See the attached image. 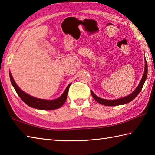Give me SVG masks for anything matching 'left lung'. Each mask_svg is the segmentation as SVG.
<instances>
[{
	"label": "left lung",
	"instance_id": "left-lung-1",
	"mask_svg": "<svg viewBox=\"0 0 155 155\" xmlns=\"http://www.w3.org/2000/svg\"><path fill=\"white\" fill-rule=\"evenodd\" d=\"M147 71H148L147 62L145 59V68H144V72L143 74L142 79H141L140 83L139 84V86H138L136 89L133 91V93H132L126 97L121 98H119V99H117V100H106V99H103V98H99L98 97L96 96V95L93 93V91H91L92 96H93V97L94 98V99L96 101H97L98 103L105 105V106H111V107L118 106V105H121V104L130 103V101H132L134 98L139 94L141 90H142L144 84V82H145L147 79Z\"/></svg>",
	"mask_w": 155,
	"mask_h": 155
}]
</instances>
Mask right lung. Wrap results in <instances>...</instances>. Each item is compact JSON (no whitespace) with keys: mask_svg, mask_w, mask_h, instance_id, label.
I'll list each match as a JSON object with an SVG mask.
<instances>
[{"mask_svg":"<svg viewBox=\"0 0 155 155\" xmlns=\"http://www.w3.org/2000/svg\"><path fill=\"white\" fill-rule=\"evenodd\" d=\"M10 75V79L12 84L13 87L15 89L16 93L19 96V97L21 98L22 101L27 104L28 106L37 108V109L40 110H54L57 109V108L61 107L62 105L65 103L66 100H67V97L68 94V91L69 89V87L71 86V84L68 85V87L66 88L64 92L61 96L58 98L57 99L54 100H44V99H40V98H37L33 97L30 95L25 93L20 89V88L17 86L16 84L14 79L12 77V74L11 72H9Z\"/></svg>","mask_w":155,"mask_h":155,"instance_id":"add662e5","label":"right lung"}]
</instances>
